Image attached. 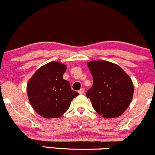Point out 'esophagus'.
Here are the masks:
<instances>
[{
  "mask_svg": "<svg viewBox=\"0 0 155 155\" xmlns=\"http://www.w3.org/2000/svg\"><path fill=\"white\" fill-rule=\"evenodd\" d=\"M79 92V93L80 94V95H82V94L84 93V89L81 88V90H79V92Z\"/></svg>",
  "mask_w": 155,
  "mask_h": 155,
  "instance_id": "obj_1",
  "label": "esophagus"
}]
</instances>
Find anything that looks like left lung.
I'll return each instance as SVG.
<instances>
[{"instance_id":"obj_1","label":"left lung","mask_w":155,"mask_h":155,"mask_svg":"<svg viewBox=\"0 0 155 155\" xmlns=\"http://www.w3.org/2000/svg\"><path fill=\"white\" fill-rule=\"evenodd\" d=\"M92 87L87 92L93 108L105 118L120 117L133 99L132 80L117 64L105 60L88 63Z\"/></svg>"}]
</instances>
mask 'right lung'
<instances>
[{
  "instance_id": "obj_1",
  "label": "right lung",
  "mask_w": 155,
  "mask_h": 155,
  "mask_svg": "<svg viewBox=\"0 0 155 155\" xmlns=\"http://www.w3.org/2000/svg\"><path fill=\"white\" fill-rule=\"evenodd\" d=\"M66 65L50 62L38 68L27 84L28 99L33 109L47 119L58 118L69 108L79 93L63 79Z\"/></svg>"
}]
</instances>
